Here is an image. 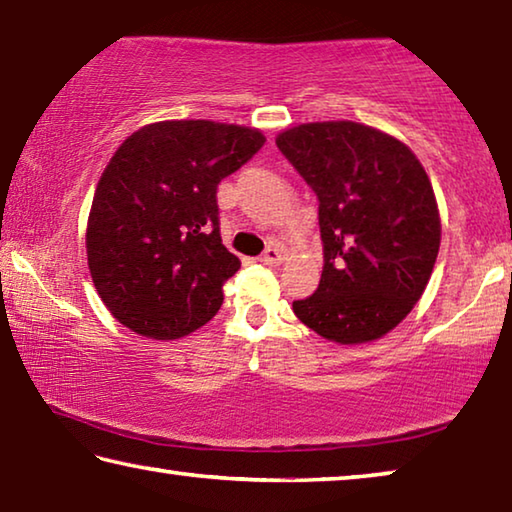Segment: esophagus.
Returning a JSON list of instances; mask_svg holds the SVG:
<instances>
[{"label":"esophagus","instance_id":"34e87169","mask_svg":"<svg viewBox=\"0 0 512 512\" xmlns=\"http://www.w3.org/2000/svg\"><path fill=\"white\" fill-rule=\"evenodd\" d=\"M259 262L266 264V266H280L284 262V255H282L280 248L271 246V248H266V253L262 257H259Z\"/></svg>","mask_w":512,"mask_h":512}]
</instances>
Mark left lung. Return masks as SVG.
Listing matches in <instances>:
<instances>
[{
  "mask_svg": "<svg viewBox=\"0 0 512 512\" xmlns=\"http://www.w3.org/2000/svg\"><path fill=\"white\" fill-rule=\"evenodd\" d=\"M318 196L323 275L293 314L341 345L377 341L422 298L440 248L427 171L397 137L357 121H311L275 137Z\"/></svg>",
  "mask_w": 512,
  "mask_h": 512,
  "instance_id": "1",
  "label": "left lung"
}]
</instances>
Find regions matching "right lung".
<instances>
[{
  "mask_svg": "<svg viewBox=\"0 0 512 512\" xmlns=\"http://www.w3.org/2000/svg\"><path fill=\"white\" fill-rule=\"evenodd\" d=\"M264 142L210 119L155 121L121 142L85 230L92 282L121 325L173 341L219 311L241 262L221 244L216 187Z\"/></svg>",
  "mask_w": 512,
  "mask_h": 512,
  "instance_id": "1",
  "label": "right lung"
}]
</instances>
